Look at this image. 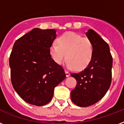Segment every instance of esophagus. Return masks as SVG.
<instances>
[{
  "label": "esophagus",
  "instance_id": "esophagus-1",
  "mask_svg": "<svg viewBox=\"0 0 124 124\" xmlns=\"http://www.w3.org/2000/svg\"><path fill=\"white\" fill-rule=\"evenodd\" d=\"M65 73H66V75L67 77H70V72H68V71H65Z\"/></svg>",
  "mask_w": 124,
  "mask_h": 124
}]
</instances>
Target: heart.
<instances>
[{
    "label": "heart",
    "instance_id": "b5f03b06",
    "mask_svg": "<svg viewBox=\"0 0 124 124\" xmlns=\"http://www.w3.org/2000/svg\"><path fill=\"white\" fill-rule=\"evenodd\" d=\"M49 52L57 64H61L67 58V68L82 70L92 59L93 46L89 38L82 37L75 32H66L58 38L57 44L51 46Z\"/></svg>",
    "mask_w": 124,
    "mask_h": 124
}]
</instances>
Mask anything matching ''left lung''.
<instances>
[{
  "instance_id": "obj_1",
  "label": "left lung",
  "mask_w": 124,
  "mask_h": 124,
  "mask_svg": "<svg viewBox=\"0 0 124 124\" xmlns=\"http://www.w3.org/2000/svg\"><path fill=\"white\" fill-rule=\"evenodd\" d=\"M85 35L93 46L92 59L84 70L71 74L77 82L71 92V98L80 107H88L101 100L109 88L112 79L113 58L109 45L94 30H89Z\"/></svg>"
}]
</instances>
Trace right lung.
Returning a JSON list of instances; mask_svg holds the SVG:
<instances>
[{
    "label": "right lung",
    "instance_id": "add662e5",
    "mask_svg": "<svg viewBox=\"0 0 124 124\" xmlns=\"http://www.w3.org/2000/svg\"><path fill=\"white\" fill-rule=\"evenodd\" d=\"M54 29L34 28L16 40L9 56L11 80L17 94L34 106L50 102L54 87L66 78L62 66L51 58Z\"/></svg>",
    "mask_w": 124,
    "mask_h": 124
}]
</instances>
